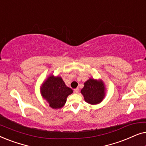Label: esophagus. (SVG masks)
<instances>
[{
	"instance_id": "obj_1",
	"label": "esophagus",
	"mask_w": 146,
	"mask_h": 146,
	"mask_svg": "<svg viewBox=\"0 0 146 146\" xmlns=\"http://www.w3.org/2000/svg\"><path fill=\"white\" fill-rule=\"evenodd\" d=\"M74 92L75 94L78 93L79 92V88H76V89L74 90Z\"/></svg>"
}]
</instances>
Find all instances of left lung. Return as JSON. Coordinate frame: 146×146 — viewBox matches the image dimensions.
Segmentation results:
<instances>
[{
	"label": "left lung",
	"mask_w": 146,
	"mask_h": 146,
	"mask_svg": "<svg viewBox=\"0 0 146 146\" xmlns=\"http://www.w3.org/2000/svg\"><path fill=\"white\" fill-rule=\"evenodd\" d=\"M84 100L90 104H97L101 102L104 97V86L102 82L90 79L85 82L84 86L81 90Z\"/></svg>",
	"instance_id": "left-lung-1"
}]
</instances>
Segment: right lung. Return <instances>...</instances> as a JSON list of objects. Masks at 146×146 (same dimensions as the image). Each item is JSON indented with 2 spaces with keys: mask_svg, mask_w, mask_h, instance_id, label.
Masks as SVG:
<instances>
[{
  "mask_svg": "<svg viewBox=\"0 0 146 146\" xmlns=\"http://www.w3.org/2000/svg\"><path fill=\"white\" fill-rule=\"evenodd\" d=\"M41 92L44 98L48 102L50 106L58 109L64 105L68 96L73 91L66 86L62 78L51 76L42 84Z\"/></svg>",
  "mask_w": 146,
  "mask_h": 146,
  "instance_id": "add662e5",
  "label": "right lung"
}]
</instances>
